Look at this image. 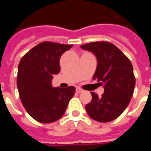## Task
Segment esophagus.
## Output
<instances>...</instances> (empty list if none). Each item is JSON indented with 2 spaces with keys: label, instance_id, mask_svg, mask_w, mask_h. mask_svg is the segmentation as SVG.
Listing matches in <instances>:
<instances>
[{
  "label": "esophagus",
  "instance_id": "esophagus-1",
  "mask_svg": "<svg viewBox=\"0 0 151 151\" xmlns=\"http://www.w3.org/2000/svg\"><path fill=\"white\" fill-rule=\"evenodd\" d=\"M76 91H77V93H82L83 91H82V89H80V88H77L76 89Z\"/></svg>",
  "mask_w": 151,
  "mask_h": 151
}]
</instances>
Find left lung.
Instances as JSON below:
<instances>
[{
	"label": "left lung",
	"mask_w": 151,
	"mask_h": 151,
	"mask_svg": "<svg viewBox=\"0 0 151 151\" xmlns=\"http://www.w3.org/2000/svg\"><path fill=\"white\" fill-rule=\"evenodd\" d=\"M81 47L96 56L98 64L93 79L104 87L101 97L91 92L92 99L86 105V110L93 120L111 121L125 110L133 96L136 82L133 65L129 58L109 42H92Z\"/></svg>",
	"instance_id": "left-lung-1"
}]
</instances>
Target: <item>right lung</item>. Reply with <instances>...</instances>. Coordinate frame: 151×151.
Segmentation results:
<instances>
[{"instance_id":"obj_1","label":"right lung","mask_w":151,"mask_h":151,"mask_svg":"<svg viewBox=\"0 0 151 151\" xmlns=\"http://www.w3.org/2000/svg\"><path fill=\"white\" fill-rule=\"evenodd\" d=\"M72 44L42 42L22 57L17 86L22 104L28 114L40 123L54 122L63 116L75 87H52L53 75L59 73L60 59Z\"/></svg>"}]
</instances>
